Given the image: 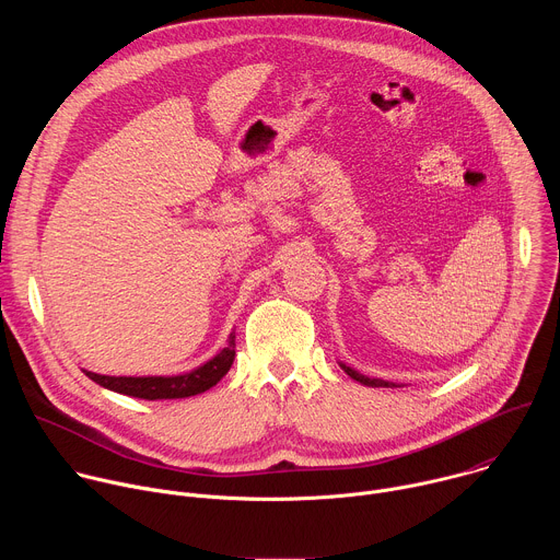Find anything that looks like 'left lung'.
Segmentation results:
<instances>
[{"mask_svg":"<svg viewBox=\"0 0 560 560\" xmlns=\"http://www.w3.org/2000/svg\"><path fill=\"white\" fill-rule=\"evenodd\" d=\"M339 365L343 368V372H346L348 376H352V378H354V381H359L361 385H368V387H396V383H392V381H383V378H370V376H365V374L357 372L354 368H350V365H346V363H341V361H339Z\"/></svg>","mask_w":560,"mask_h":560,"instance_id":"8db88e82","label":"left lung"}]
</instances>
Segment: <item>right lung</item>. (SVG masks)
I'll list each match as a JSON object with an SVG mask.
<instances>
[{
  "mask_svg": "<svg viewBox=\"0 0 560 560\" xmlns=\"http://www.w3.org/2000/svg\"><path fill=\"white\" fill-rule=\"evenodd\" d=\"M234 361V332L228 335L225 348H221L212 359H208L203 365L175 374V376H108V374H97L91 370H84L89 378L100 383L106 389L135 396V398H145V401H159V398H186L201 394L217 385L230 370Z\"/></svg>",
  "mask_w": 560,
  "mask_h": 560,
  "instance_id": "obj_1",
  "label": "right lung"
}]
</instances>
